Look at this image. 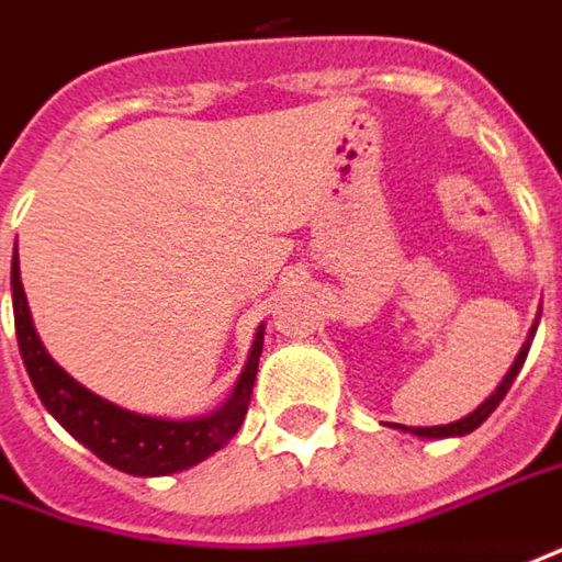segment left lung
<instances>
[{"label": "left lung", "instance_id": "left-lung-1", "mask_svg": "<svg viewBox=\"0 0 562 562\" xmlns=\"http://www.w3.org/2000/svg\"><path fill=\"white\" fill-rule=\"evenodd\" d=\"M535 329H538V324L531 327V333H528V339H525L522 352L516 355V361H513V368L506 371V378H503V383L484 400V403L477 405L472 415H465V418H459V422H452V425H437V427H405V425H396L403 427V430H408V434H415V437H434V440H440V437H462V434H472L477 425H484V418L501 405V400L506 396V390L513 386V380H516V374H519V368L525 364V355H528V349H531V339H535Z\"/></svg>", "mask_w": 562, "mask_h": 562}]
</instances>
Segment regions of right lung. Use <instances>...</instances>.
<instances>
[{
    "instance_id": "obj_1",
    "label": "right lung",
    "mask_w": 562,
    "mask_h": 562,
    "mask_svg": "<svg viewBox=\"0 0 562 562\" xmlns=\"http://www.w3.org/2000/svg\"><path fill=\"white\" fill-rule=\"evenodd\" d=\"M12 305L18 349H21L24 368L31 374L40 403L46 405V412L78 443H85L87 450L100 456L112 469L140 477L182 472V469L198 465L201 459H207L210 452L220 450L226 440H233L245 422V412L251 403V386L257 378V361H260V349H263V327H257L248 364H245L226 405L204 418L169 422V418L137 415L122 405L100 400L78 380L68 378L49 358V352L40 342L37 329H34V321H31V307H27L21 270H18V255L12 260Z\"/></svg>"
}]
</instances>
